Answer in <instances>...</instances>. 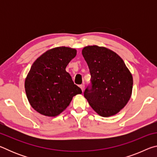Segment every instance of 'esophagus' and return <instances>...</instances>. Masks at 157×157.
<instances>
[{"mask_svg": "<svg viewBox=\"0 0 157 157\" xmlns=\"http://www.w3.org/2000/svg\"><path fill=\"white\" fill-rule=\"evenodd\" d=\"M79 87H80V89L82 90V91L83 92L84 90V84H81L80 86H79Z\"/></svg>", "mask_w": 157, "mask_h": 157, "instance_id": "1", "label": "esophagus"}]
</instances>
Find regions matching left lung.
Returning a JSON list of instances; mask_svg holds the SVG:
<instances>
[{"mask_svg": "<svg viewBox=\"0 0 157 157\" xmlns=\"http://www.w3.org/2000/svg\"><path fill=\"white\" fill-rule=\"evenodd\" d=\"M82 53L91 76V87L85 90V98L98 115H116L132 96L131 72L123 59L107 48L88 46L82 49Z\"/></svg>", "mask_w": 157, "mask_h": 157, "instance_id": "obj_1", "label": "left lung"}]
</instances>
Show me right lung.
<instances>
[{"instance_id":"right-lung-1","label":"right lung","mask_w":157,"mask_h":157,"mask_svg":"<svg viewBox=\"0 0 157 157\" xmlns=\"http://www.w3.org/2000/svg\"><path fill=\"white\" fill-rule=\"evenodd\" d=\"M77 50L60 46L50 49L34 61L25 80L31 107L42 115L55 117L64 111L73 96L82 94L66 71Z\"/></svg>"}]
</instances>
